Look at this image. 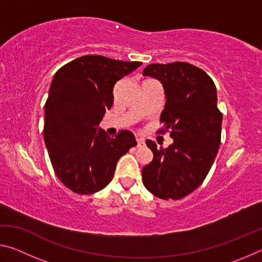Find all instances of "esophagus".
I'll list each match as a JSON object with an SVG mask.
<instances>
[{
	"instance_id": "34e87169",
	"label": "esophagus",
	"mask_w": 262,
	"mask_h": 262,
	"mask_svg": "<svg viewBox=\"0 0 262 262\" xmlns=\"http://www.w3.org/2000/svg\"><path fill=\"white\" fill-rule=\"evenodd\" d=\"M136 142H137V145H136L137 148H141V147H143V145H144V139H140V137H137Z\"/></svg>"
}]
</instances>
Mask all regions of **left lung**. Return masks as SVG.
Instances as JSON below:
<instances>
[{"instance_id":"obj_1","label":"left lung","mask_w":262,"mask_h":262,"mask_svg":"<svg viewBox=\"0 0 262 262\" xmlns=\"http://www.w3.org/2000/svg\"><path fill=\"white\" fill-rule=\"evenodd\" d=\"M143 75L162 83L165 106L159 120L173 143L164 149L145 141L154 159L142 168V179L157 198L178 200L202 184L219 151L223 117L216 86L203 70L186 62L149 64Z\"/></svg>"}]
</instances>
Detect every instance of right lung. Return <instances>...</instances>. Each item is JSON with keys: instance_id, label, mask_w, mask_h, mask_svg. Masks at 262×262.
I'll list each match as a JSON object with an SVG mask.
<instances>
[{"instance_id": "right-lung-1", "label": "right lung", "mask_w": 262, "mask_h": 262, "mask_svg": "<svg viewBox=\"0 0 262 262\" xmlns=\"http://www.w3.org/2000/svg\"><path fill=\"white\" fill-rule=\"evenodd\" d=\"M141 64L85 55L63 66L53 77L43 140L57 178L73 192L103 189L120 157L136 145L129 130L110 137L99 122L113 104L115 83Z\"/></svg>"}]
</instances>
